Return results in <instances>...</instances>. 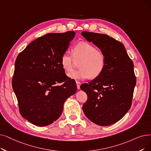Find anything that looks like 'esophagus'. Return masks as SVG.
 <instances>
[{"label": "esophagus", "instance_id": "obj_1", "mask_svg": "<svg viewBox=\"0 0 151 151\" xmlns=\"http://www.w3.org/2000/svg\"><path fill=\"white\" fill-rule=\"evenodd\" d=\"M76 86H77V89H80V85H81V83L79 81H76Z\"/></svg>", "mask_w": 151, "mask_h": 151}]
</instances>
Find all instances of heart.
<instances>
[{"label": "heart", "instance_id": "b5f03b06", "mask_svg": "<svg viewBox=\"0 0 151 151\" xmlns=\"http://www.w3.org/2000/svg\"><path fill=\"white\" fill-rule=\"evenodd\" d=\"M71 54L65 52L62 55L60 63L62 68L67 72L73 70L75 62H80V69L68 74L71 79L83 80L99 76L103 72L106 64V58L104 52L96 49L94 45L86 42H80L75 45Z\"/></svg>", "mask_w": 151, "mask_h": 151}]
</instances>
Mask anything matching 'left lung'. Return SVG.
Masks as SVG:
<instances>
[{"instance_id":"obj_1","label":"left lung","mask_w":151,"mask_h":151,"mask_svg":"<svg viewBox=\"0 0 151 151\" xmlns=\"http://www.w3.org/2000/svg\"><path fill=\"white\" fill-rule=\"evenodd\" d=\"M81 35L106 55L102 74L80 86L88 99L83 110L89 120L109 126L124 116L132 106L136 79L134 65L122 43L107 35L83 31Z\"/></svg>"}]
</instances>
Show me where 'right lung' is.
Segmentation results:
<instances>
[{
	"instance_id": "right-lung-1",
	"label": "right lung",
	"mask_w": 151,
	"mask_h": 151,
	"mask_svg": "<svg viewBox=\"0 0 151 151\" xmlns=\"http://www.w3.org/2000/svg\"><path fill=\"white\" fill-rule=\"evenodd\" d=\"M75 36L74 31L45 35L28 45L17 58L13 89L22 116L36 126L56 121L65 101L76 93V85L65 75L60 63ZM61 82L62 85L57 84Z\"/></svg>"
}]
</instances>
